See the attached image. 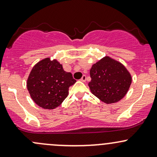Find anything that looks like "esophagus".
<instances>
[{
    "mask_svg": "<svg viewBox=\"0 0 157 157\" xmlns=\"http://www.w3.org/2000/svg\"><path fill=\"white\" fill-rule=\"evenodd\" d=\"M81 81H82V82H85V81H86V75H82V78L80 79Z\"/></svg>",
    "mask_w": 157,
    "mask_h": 157,
    "instance_id": "1",
    "label": "esophagus"
}]
</instances>
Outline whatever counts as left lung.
<instances>
[{
    "instance_id": "obj_1",
    "label": "left lung",
    "mask_w": 157,
    "mask_h": 157,
    "mask_svg": "<svg viewBox=\"0 0 157 157\" xmlns=\"http://www.w3.org/2000/svg\"><path fill=\"white\" fill-rule=\"evenodd\" d=\"M90 75V91L106 104L114 103L124 98L132 83V76L126 67L108 56L92 66Z\"/></svg>"
}]
</instances>
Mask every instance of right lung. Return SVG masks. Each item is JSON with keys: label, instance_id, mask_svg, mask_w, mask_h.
<instances>
[{"label": "right lung", "instance_id": "right-lung-1", "mask_svg": "<svg viewBox=\"0 0 157 157\" xmlns=\"http://www.w3.org/2000/svg\"><path fill=\"white\" fill-rule=\"evenodd\" d=\"M75 82L72 74L64 71L58 60L47 58L32 68L27 87L36 105L45 109H54L67 98L69 87Z\"/></svg>", "mask_w": 157, "mask_h": 157}]
</instances>
